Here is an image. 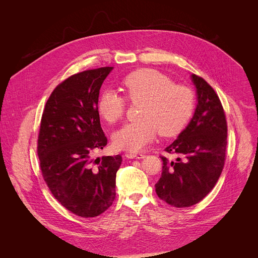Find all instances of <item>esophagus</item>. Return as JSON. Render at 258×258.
Wrapping results in <instances>:
<instances>
[{
    "label": "esophagus",
    "mask_w": 258,
    "mask_h": 258,
    "mask_svg": "<svg viewBox=\"0 0 258 258\" xmlns=\"http://www.w3.org/2000/svg\"><path fill=\"white\" fill-rule=\"evenodd\" d=\"M125 157L130 158V159H134V158H138V159H142L145 157V155L143 153H135V152H128L125 154Z\"/></svg>",
    "instance_id": "esophagus-1"
}]
</instances>
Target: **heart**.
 Segmentation results:
<instances>
[{"label":"heart","instance_id":"obj_1","mask_svg":"<svg viewBox=\"0 0 258 258\" xmlns=\"http://www.w3.org/2000/svg\"><path fill=\"white\" fill-rule=\"evenodd\" d=\"M123 88L132 103H143L140 120L121 126L113 135L118 149L138 151L149 144L157 132L162 137L178 135L188 124L195 105L193 91L174 85L162 73L142 68L124 79ZM98 111L108 122L120 120L126 111L125 99L114 91H105L98 101Z\"/></svg>","mask_w":258,"mask_h":258}]
</instances>
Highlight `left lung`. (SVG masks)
<instances>
[{
    "label": "left lung",
    "mask_w": 258,
    "mask_h": 258,
    "mask_svg": "<svg viewBox=\"0 0 258 258\" xmlns=\"http://www.w3.org/2000/svg\"><path fill=\"white\" fill-rule=\"evenodd\" d=\"M197 91L195 113L177 139L165 148L183 160L161 156L162 173L155 185L158 197L174 207H190L213 189L226 159L228 125L220 100L211 86L192 75Z\"/></svg>",
    "instance_id": "left-lung-1"
}]
</instances>
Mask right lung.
<instances>
[{
  "instance_id": "add662e5",
  "label": "right lung",
  "mask_w": 258,
  "mask_h": 258,
  "mask_svg": "<svg viewBox=\"0 0 258 258\" xmlns=\"http://www.w3.org/2000/svg\"><path fill=\"white\" fill-rule=\"evenodd\" d=\"M113 67L73 75L49 97L41 120L38 156L43 177L53 196L82 217H95L115 199L120 155L94 159L107 145L100 123L101 86Z\"/></svg>"
}]
</instances>
